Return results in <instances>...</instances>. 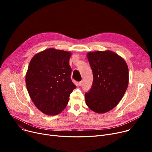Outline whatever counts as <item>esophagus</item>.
I'll return each instance as SVG.
<instances>
[{"mask_svg": "<svg viewBox=\"0 0 152 152\" xmlns=\"http://www.w3.org/2000/svg\"><path fill=\"white\" fill-rule=\"evenodd\" d=\"M78 84H79V86H82V84H83V81H79V83H78Z\"/></svg>", "mask_w": 152, "mask_h": 152, "instance_id": "esophagus-1", "label": "esophagus"}]
</instances>
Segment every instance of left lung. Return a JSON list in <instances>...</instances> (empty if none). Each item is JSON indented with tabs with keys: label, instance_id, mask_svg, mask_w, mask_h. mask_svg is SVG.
I'll list each match as a JSON object with an SVG mask.
<instances>
[{
	"label": "left lung",
	"instance_id": "1",
	"mask_svg": "<svg viewBox=\"0 0 152 152\" xmlns=\"http://www.w3.org/2000/svg\"><path fill=\"white\" fill-rule=\"evenodd\" d=\"M93 73V83L85 94L86 103L91 110L104 113L115 108L127 89L129 70L124 60L110 51L87 53Z\"/></svg>",
	"mask_w": 152,
	"mask_h": 152
}]
</instances>
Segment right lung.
<instances>
[{
	"instance_id": "right-lung-1",
	"label": "right lung",
	"mask_w": 152,
	"mask_h": 152,
	"mask_svg": "<svg viewBox=\"0 0 152 152\" xmlns=\"http://www.w3.org/2000/svg\"><path fill=\"white\" fill-rule=\"evenodd\" d=\"M70 52L49 49L37 53L29 63L27 89L36 107L44 114H59L76 89L70 77Z\"/></svg>"
}]
</instances>
